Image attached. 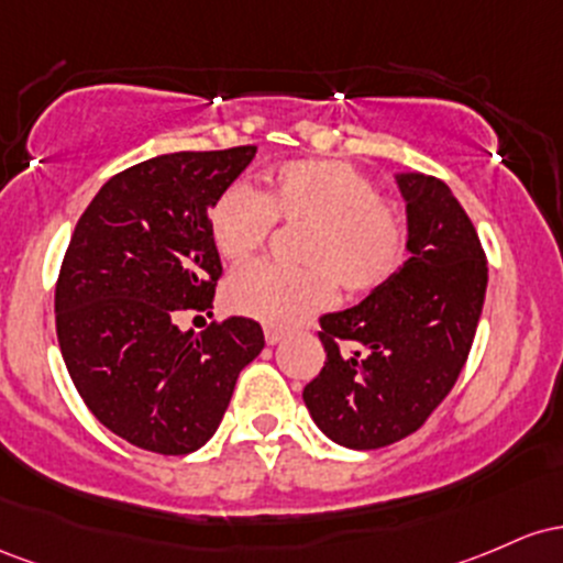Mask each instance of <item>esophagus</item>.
<instances>
[{
  "mask_svg": "<svg viewBox=\"0 0 563 563\" xmlns=\"http://www.w3.org/2000/svg\"><path fill=\"white\" fill-rule=\"evenodd\" d=\"M284 340V330H276V327H265V343L276 345Z\"/></svg>",
  "mask_w": 563,
  "mask_h": 563,
  "instance_id": "esophagus-1",
  "label": "esophagus"
}]
</instances>
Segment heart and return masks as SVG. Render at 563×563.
<instances>
[{
  "label": "heart",
  "mask_w": 563,
  "mask_h": 563,
  "mask_svg": "<svg viewBox=\"0 0 563 563\" xmlns=\"http://www.w3.org/2000/svg\"><path fill=\"white\" fill-rule=\"evenodd\" d=\"M276 223L306 225L298 268L250 263L225 284V306L268 327H295L334 300L380 289L407 261L409 225L396 201L362 169L338 159H298L268 169L261 194L229 186L210 210V236L225 261H247Z\"/></svg>",
  "instance_id": "obj_1"
}]
</instances>
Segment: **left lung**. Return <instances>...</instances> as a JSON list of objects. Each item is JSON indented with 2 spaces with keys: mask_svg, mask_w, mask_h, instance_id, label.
Here are the masks:
<instances>
[{
  "mask_svg": "<svg viewBox=\"0 0 563 563\" xmlns=\"http://www.w3.org/2000/svg\"><path fill=\"white\" fill-rule=\"evenodd\" d=\"M409 261L358 306L321 316L327 362L302 388L321 433L380 450L415 433L457 383L486 295V255L444 180L396 175Z\"/></svg>",
  "mask_w": 563,
  "mask_h": 563,
  "instance_id": "8db88e82",
  "label": "left lung"
}]
</instances>
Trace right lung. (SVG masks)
<instances>
[{
    "label": "right lung",
    "instance_id": "add662e5",
    "mask_svg": "<svg viewBox=\"0 0 563 563\" xmlns=\"http://www.w3.org/2000/svg\"><path fill=\"white\" fill-rule=\"evenodd\" d=\"M255 145L145 159L95 194L55 287L63 362L87 409L141 450L188 454L229 409L239 372L263 351L257 321L231 316L183 332L212 308L223 265L210 236L214 199Z\"/></svg>",
    "mask_w": 563,
    "mask_h": 563
}]
</instances>
